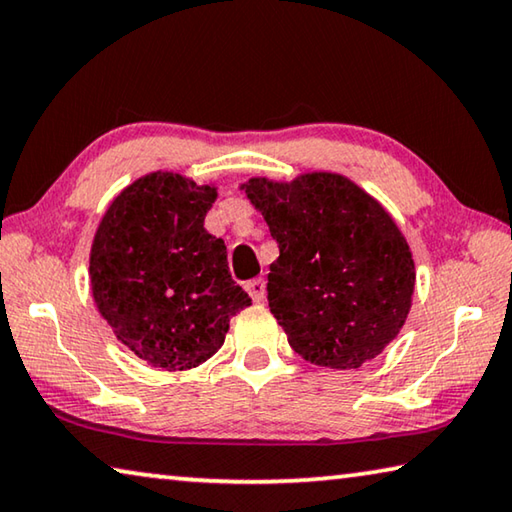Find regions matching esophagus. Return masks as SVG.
I'll list each match as a JSON object with an SVG mask.
<instances>
[{"instance_id":"obj_1","label":"esophagus","mask_w":512,"mask_h":512,"mask_svg":"<svg viewBox=\"0 0 512 512\" xmlns=\"http://www.w3.org/2000/svg\"><path fill=\"white\" fill-rule=\"evenodd\" d=\"M246 291L250 293V298H253L255 302H264V298H266V282L262 280V277H257V280H250L246 284Z\"/></svg>"}]
</instances>
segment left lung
<instances>
[{
  "instance_id": "left-lung-1",
  "label": "left lung",
  "mask_w": 512,
  "mask_h": 512,
  "mask_svg": "<svg viewBox=\"0 0 512 512\" xmlns=\"http://www.w3.org/2000/svg\"><path fill=\"white\" fill-rule=\"evenodd\" d=\"M239 189L280 246L266 289L291 348L336 370L384 352L406 323L415 289L409 241L386 207L332 171L289 183L255 176Z\"/></svg>"
}]
</instances>
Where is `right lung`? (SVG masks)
Listing matches in <instances>:
<instances>
[{
  "label": "right lung",
  "instance_id": "1",
  "mask_svg": "<svg viewBox=\"0 0 512 512\" xmlns=\"http://www.w3.org/2000/svg\"><path fill=\"white\" fill-rule=\"evenodd\" d=\"M216 185L151 171L112 198L90 248V287L117 341L160 370L205 363L250 307L223 239L205 230Z\"/></svg>",
  "mask_w": 512,
  "mask_h": 512
}]
</instances>
